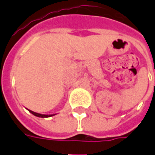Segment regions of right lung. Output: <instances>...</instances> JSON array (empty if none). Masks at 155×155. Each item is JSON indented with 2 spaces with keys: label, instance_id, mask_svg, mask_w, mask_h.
<instances>
[{
  "label": "right lung",
  "instance_id": "add662e5",
  "mask_svg": "<svg viewBox=\"0 0 155 155\" xmlns=\"http://www.w3.org/2000/svg\"><path fill=\"white\" fill-rule=\"evenodd\" d=\"M29 111H30L32 114H33L34 116H36V117H52V116H54V115H44V114H39V113H37V112L30 111V110H29Z\"/></svg>",
  "mask_w": 155,
  "mask_h": 155
}]
</instances>
